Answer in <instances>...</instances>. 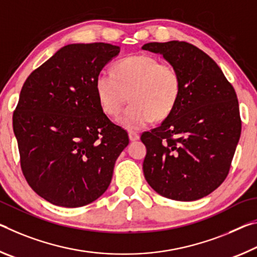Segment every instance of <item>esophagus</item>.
<instances>
[{"label":"esophagus","mask_w":257,"mask_h":257,"mask_svg":"<svg viewBox=\"0 0 257 257\" xmlns=\"http://www.w3.org/2000/svg\"><path fill=\"white\" fill-rule=\"evenodd\" d=\"M128 138H130V140H131V141H137V140H139V139H140V136H139V134L136 133V132H130Z\"/></svg>","instance_id":"obj_1"}]
</instances>
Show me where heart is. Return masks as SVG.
I'll return each instance as SVG.
<instances>
[{
    "label": "heart",
    "instance_id": "b5f03b06",
    "mask_svg": "<svg viewBox=\"0 0 257 257\" xmlns=\"http://www.w3.org/2000/svg\"><path fill=\"white\" fill-rule=\"evenodd\" d=\"M112 74H98L94 87L99 104L108 116H116L128 99L131 104L118 117L128 130H140L154 118L173 111L181 93V76L168 62L148 54L126 57L112 66Z\"/></svg>",
    "mask_w": 257,
    "mask_h": 257
}]
</instances>
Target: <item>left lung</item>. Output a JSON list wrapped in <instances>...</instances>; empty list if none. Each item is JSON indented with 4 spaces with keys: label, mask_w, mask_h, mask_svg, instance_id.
I'll return each mask as SVG.
<instances>
[{
    "label": "left lung",
    "mask_w": 257,
    "mask_h": 257,
    "mask_svg": "<svg viewBox=\"0 0 257 257\" xmlns=\"http://www.w3.org/2000/svg\"><path fill=\"white\" fill-rule=\"evenodd\" d=\"M181 76L178 103L158 127L145 132L144 174L166 198L192 201L209 195L229 173L241 133L233 86L220 67L187 42L147 43Z\"/></svg>",
    "instance_id": "left-lung-1"
}]
</instances>
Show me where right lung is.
Masks as SVG:
<instances>
[{"label":"right lung","mask_w":257,"mask_h":257,"mask_svg":"<svg viewBox=\"0 0 257 257\" xmlns=\"http://www.w3.org/2000/svg\"><path fill=\"white\" fill-rule=\"evenodd\" d=\"M119 50L68 44L24 83L12 119L20 165L31 188L49 203L81 207L111 182L128 136L101 109L94 83Z\"/></svg>","instance_id":"obj_1"}]
</instances>
